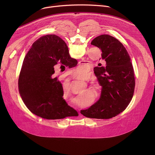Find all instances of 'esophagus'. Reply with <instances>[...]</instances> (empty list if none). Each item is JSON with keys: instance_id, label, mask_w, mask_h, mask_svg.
Masks as SVG:
<instances>
[{"instance_id": "1", "label": "esophagus", "mask_w": 155, "mask_h": 155, "mask_svg": "<svg viewBox=\"0 0 155 155\" xmlns=\"http://www.w3.org/2000/svg\"><path fill=\"white\" fill-rule=\"evenodd\" d=\"M77 110H78V113H79V114H80V110H79V109H78Z\"/></svg>"}]
</instances>
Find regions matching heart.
Masks as SVG:
<instances>
[{"mask_svg":"<svg viewBox=\"0 0 155 155\" xmlns=\"http://www.w3.org/2000/svg\"><path fill=\"white\" fill-rule=\"evenodd\" d=\"M81 70H82V68H79V67H78L74 70V71H80ZM75 78L77 79H78V80H80L85 81V82H88V81H90L94 78V75H92V73L90 71H86L84 72L83 73H82V74L75 76ZM91 91L94 94H97L100 91V87L97 84H94L91 85ZM62 93H63V95H70V90L68 86L63 85V87L62 88ZM77 102L80 105H85V104L84 103V96L80 97V98H78L77 99Z\"/></svg>","mask_w":155,"mask_h":155,"instance_id":"b5f03b06","label":"heart"}]
</instances>
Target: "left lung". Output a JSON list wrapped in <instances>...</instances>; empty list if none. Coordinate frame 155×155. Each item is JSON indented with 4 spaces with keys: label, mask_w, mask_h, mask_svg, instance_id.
I'll list each match as a JSON object with an SVG mask.
<instances>
[{
    "label": "left lung",
    "mask_w": 155,
    "mask_h": 155,
    "mask_svg": "<svg viewBox=\"0 0 155 155\" xmlns=\"http://www.w3.org/2000/svg\"><path fill=\"white\" fill-rule=\"evenodd\" d=\"M91 45L101 49L105 63V67H95L102 92L98 101L80 112L87 117L107 119L124 111L131 102L135 87L134 70L126 49L114 37L102 35Z\"/></svg>",
    "instance_id": "1"
}]
</instances>
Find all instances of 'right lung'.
Returning <instances> with one entry per match:
<instances>
[{"instance_id": "add662e5", "label": "right lung", "mask_w": 155, "mask_h": 155, "mask_svg": "<svg viewBox=\"0 0 155 155\" xmlns=\"http://www.w3.org/2000/svg\"><path fill=\"white\" fill-rule=\"evenodd\" d=\"M68 51L61 38L48 35L34 42L24 57L18 88L23 102L34 114L49 120L78 115L63 100L62 84L52 75L57 64L71 60Z\"/></svg>"}]
</instances>
